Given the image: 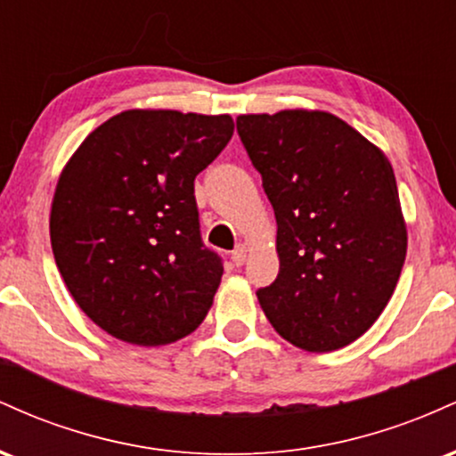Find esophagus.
Wrapping results in <instances>:
<instances>
[{"mask_svg":"<svg viewBox=\"0 0 456 456\" xmlns=\"http://www.w3.org/2000/svg\"><path fill=\"white\" fill-rule=\"evenodd\" d=\"M232 261H233V265H238V268L244 264V261H246V248H244V246H238V248L233 250Z\"/></svg>","mask_w":456,"mask_h":456,"instance_id":"34e87169","label":"esophagus"}]
</instances>
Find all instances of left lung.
<instances>
[{
    "label": "left lung",
    "instance_id": "left-lung-1",
    "mask_svg": "<svg viewBox=\"0 0 456 456\" xmlns=\"http://www.w3.org/2000/svg\"><path fill=\"white\" fill-rule=\"evenodd\" d=\"M238 134L276 216V281L257 291L276 332L306 352L355 341L388 305L407 253L395 171L337 115H240Z\"/></svg>",
    "mask_w": 456,
    "mask_h": 456
}]
</instances>
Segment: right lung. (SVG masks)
Here are the masks:
<instances>
[{
	"instance_id": "1",
	"label": "right lung",
	"mask_w": 456,
	"mask_h": 456,
	"mask_svg": "<svg viewBox=\"0 0 456 456\" xmlns=\"http://www.w3.org/2000/svg\"><path fill=\"white\" fill-rule=\"evenodd\" d=\"M232 134L229 115L134 109L101 124L61 171L51 208L57 270L111 337L156 347L206 319L223 259L201 240L195 177Z\"/></svg>"
}]
</instances>
